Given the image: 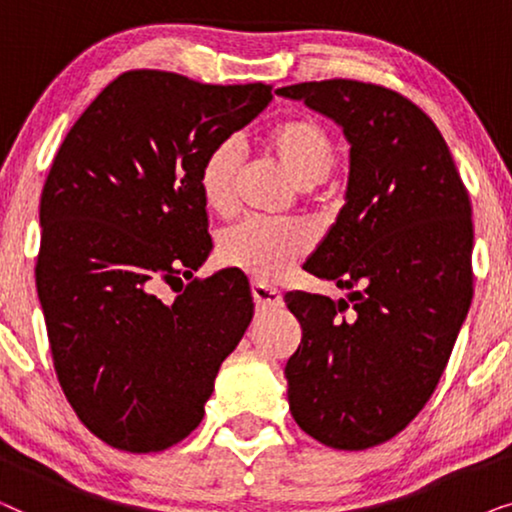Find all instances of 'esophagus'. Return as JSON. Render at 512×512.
<instances>
[{
    "instance_id": "obj_1",
    "label": "esophagus",
    "mask_w": 512,
    "mask_h": 512,
    "mask_svg": "<svg viewBox=\"0 0 512 512\" xmlns=\"http://www.w3.org/2000/svg\"><path fill=\"white\" fill-rule=\"evenodd\" d=\"M251 293H254L256 305L263 307V310H275V307H282V293H279L277 289H272V286L254 284L251 286Z\"/></svg>"
}]
</instances>
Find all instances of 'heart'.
Masks as SVG:
<instances>
[{
	"mask_svg": "<svg viewBox=\"0 0 512 512\" xmlns=\"http://www.w3.org/2000/svg\"><path fill=\"white\" fill-rule=\"evenodd\" d=\"M268 146L277 153L300 186H314L333 172L338 146L331 132L312 118H291L268 132ZM242 151L235 139L209 146L198 167V188L212 212L235 207ZM312 247V233L296 221L244 219L219 240V258L244 270L256 282H275Z\"/></svg>",
	"mask_w": 512,
	"mask_h": 512,
	"instance_id": "heart-1",
	"label": "heart"
}]
</instances>
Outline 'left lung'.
<instances>
[{
	"label": "left lung",
	"instance_id": "left-lung-1",
	"mask_svg": "<svg viewBox=\"0 0 512 512\" xmlns=\"http://www.w3.org/2000/svg\"><path fill=\"white\" fill-rule=\"evenodd\" d=\"M277 95L333 118L352 146L345 205L303 265L349 293L284 296L303 328L284 368L289 408L319 443L368 450L417 417L450 359L473 298L471 200L408 97L349 79Z\"/></svg>",
	"mask_w": 512,
	"mask_h": 512
}]
</instances>
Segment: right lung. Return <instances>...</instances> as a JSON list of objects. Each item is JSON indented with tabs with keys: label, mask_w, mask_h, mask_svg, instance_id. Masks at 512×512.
Listing matches in <instances>:
<instances>
[{
	"label": "right lung",
	"mask_w": 512,
	"mask_h": 512,
	"mask_svg": "<svg viewBox=\"0 0 512 512\" xmlns=\"http://www.w3.org/2000/svg\"><path fill=\"white\" fill-rule=\"evenodd\" d=\"M270 100L265 83L135 69L95 97L53 158L37 291L60 387L111 447L160 452L184 440L254 317L235 270L195 277L172 304L155 289L207 261L200 160Z\"/></svg>",
	"instance_id": "obj_1"
}]
</instances>
